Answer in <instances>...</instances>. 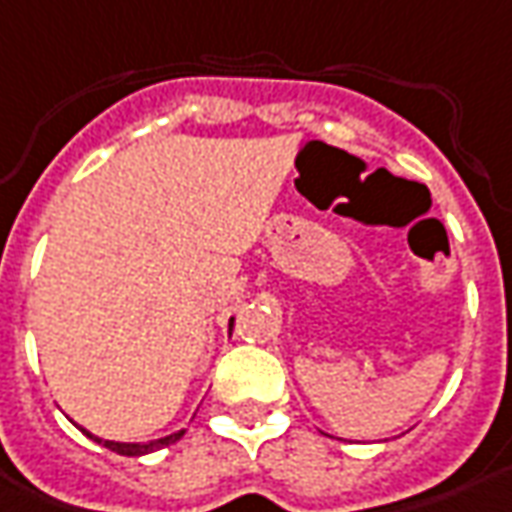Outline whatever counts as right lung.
<instances>
[{
	"instance_id": "right-lung-1",
	"label": "right lung",
	"mask_w": 512,
	"mask_h": 512,
	"mask_svg": "<svg viewBox=\"0 0 512 512\" xmlns=\"http://www.w3.org/2000/svg\"><path fill=\"white\" fill-rule=\"evenodd\" d=\"M229 330H232V319H229ZM83 434L92 437L95 443H103V446L109 448V451H114V454H123V457H142V454H151V451H159V448L173 446L176 440H182L184 437V429L173 431L168 437H159V440H148V443H114V440H100V437H95L92 431L86 429H83Z\"/></svg>"
}]
</instances>
